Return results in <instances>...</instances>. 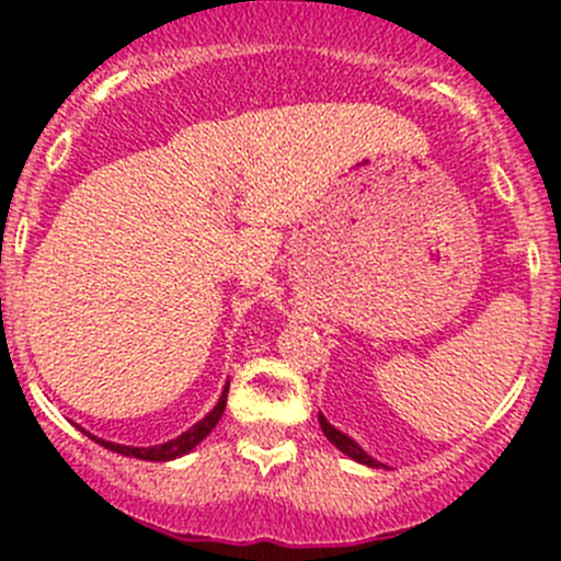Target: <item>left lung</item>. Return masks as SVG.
<instances>
[{
    "label": "left lung",
    "mask_w": 561,
    "mask_h": 561,
    "mask_svg": "<svg viewBox=\"0 0 561 561\" xmlns=\"http://www.w3.org/2000/svg\"><path fill=\"white\" fill-rule=\"evenodd\" d=\"M320 428H322V434H325V437H328V443L336 445V448L342 450L344 456H350V458H353V461H358V463H366V467H380V463H377L375 458L366 454V450L360 448V445L355 443V439H350L347 434H342V432H339V428H333L331 423H328L322 415H320Z\"/></svg>",
    "instance_id": "obj_1"
}]
</instances>
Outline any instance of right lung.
<instances>
[{"label":"right lung","instance_id":"1","mask_svg":"<svg viewBox=\"0 0 561 561\" xmlns=\"http://www.w3.org/2000/svg\"><path fill=\"white\" fill-rule=\"evenodd\" d=\"M228 386H230V382H228ZM228 386H225L222 396H219L217 407H214V410L208 412V415L203 417V421H197L195 426H192V428H186L184 434H179V437L171 439V443L151 445V448H129V445H116V443H107V439H100V437H94V434L83 432V428H81V432L87 434L89 439H94V443H98V445H103V448L113 450V454L133 456V458H144V461H173V458H179V456L190 454V450L195 448L197 443H203V439H206L208 434H211V428L217 426V423H219V417H222V412H225V404H228Z\"/></svg>","mask_w":561,"mask_h":561}]
</instances>
